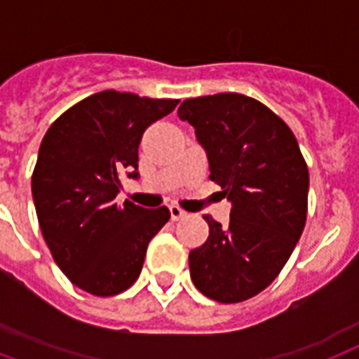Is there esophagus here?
I'll use <instances>...</instances> for the list:
<instances>
[{"instance_id": "1", "label": "esophagus", "mask_w": 359, "mask_h": 359, "mask_svg": "<svg viewBox=\"0 0 359 359\" xmlns=\"http://www.w3.org/2000/svg\"><path fill=\"white\" fill-rule=\"evenodd\" d=\"M169 212H171V219H173V222L186 218L184 210H182L180 207H177V205H171V207H169Z\"/></svg>"}]
</instances>
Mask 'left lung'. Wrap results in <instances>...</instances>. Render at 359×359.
<instances>
[{
	"label": "left lung",
	"instance_id": "8db88e82",
	"mask_svg": "<svg viewBox=\"0 0 359 359\" xmlns=\"http://www.w3.org/2000/svg\"><path fill=\"white\" fill-rule=\"evenodd\" d=\"M179 119L196 128L210 180L231 201L229 225L212 216L207 242L190 251L199 292L222 304L253 298L278 278L307 218L309 171L292 130L238 93L188 98Z\"/></svg>",
	"mask_w": 359,
	"mask_h": 359
}]
</instances>
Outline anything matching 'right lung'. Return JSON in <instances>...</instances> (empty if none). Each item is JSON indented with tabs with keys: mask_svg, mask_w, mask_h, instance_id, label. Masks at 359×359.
Segmentation results:
<instances>
[{
	"mask_svg": "<svg viewBox=\"0 0 359 359\" xmlns=\"http://www.w3.org/2000/svg\"><path fill=\"white\" fill-rule=\"evenodd\" d=\"M173 98L97 93L53 121L39 149L31 191L42 236L67 278L95 296H115L140 278L147 245L168 207L117 205L121 175L137 179V149Z\"/></svg>",
	"mask_w": 359,
	"mask_h": 359,
	"instance_id": "obj_1",
	"label": "right lung"
}]
</instances>
